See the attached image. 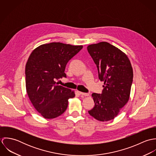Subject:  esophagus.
<instances>
[{"instance_id": "obj_1", "label": "esophagus", "mask_w": 156, "mask_h": 156, "mask_svg": "<svg viewBox=\"0 0 156 156\" xmlns=\"http://www.w3.org/2000/svg\"><path fill=\"white\" fill-rule=\"evenodd\" d=\"M79 94H80V95H84V96H85V97H88V96H89V93H84V92H79Z\"/></svg>"}]
</instances>
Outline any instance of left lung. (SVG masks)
<instances>
[{
	"mask_svg": "<svg viewBox=\"0 0 156 156\" xmlns=\"http://www.w3.org/2000/svg\"><path fill=\"white\" fill-rule=\"evenodd\" d=\"M87 49L97 67L99 79L104 82L102 94H92L95 106L88 113L98 121H108L129 100L133 68L127 56L107 42L89 45Z\"/></svg>",
	"mask_w": 156,
	"mask_h": 156,
	"instance_id": "obj_1",
	"label": "left lung"
}]
</instances>
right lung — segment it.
I'll return each instance as SVG.
<instances>
[{"label":"right lung","instance_id":"obj_1","mask_svg":"<svg viewBox=\"0 0 156 156\" xmlns=\"http://www.w3.org/2000/svg\"><path fill=\"white\" fill-rule=\"evenodd\" d=\"M83 48L62 43L42 44L30 55L25 68L26 88L35 108L44 118L53 119L66 111L68 99L74 97V90L55 82L66 77L68 62Z\"/></svg>","mask_w":156,"mask_h":156}]
</instances>
